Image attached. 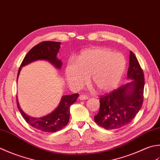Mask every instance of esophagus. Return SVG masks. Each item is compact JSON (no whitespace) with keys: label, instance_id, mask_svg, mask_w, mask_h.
Wrapping results in <instances>:
<instances>
[{"label":"esophagus","instance_id":"34e87169","mask_svg":"<svg viewBox=\"0 0 160 160\" xmlns=\"http://www.w3.org/2000/svg\"><path fill=\"white\" fill-rule=\"evenodd\" d=\"M79 99L80 100L83 101V100H86V99H88V96H86V95H84V94H81V95L79 97Z\"/></svg>","mask_w":160,"mask_h":160}]
</instances>
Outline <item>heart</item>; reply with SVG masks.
Masks as SVG:
<instances>
[{"label": "heart", "instance_id": "obj_1", "mask_svg": "<svg viewBox=\"0 0 160 160\" xmlns=\"http://www.w3.org/2000/svg\"><path fill=\"white\" fill-rule=\"evenodd\" d=\"M126 68V59L119 53L106 48L88 49L81 52L75 62L66 68L67 82L74 88H80L88 79L101 92H107L118 86Z\"/></svg>", "mask_w": 160, "mask_h": 160}]
</instances>
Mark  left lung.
Wrapping results in <instances>:
<instances>
[{
	"mask_svg": "<svg viewBox=\"0 0 160 160\" xmlns=\"http://www.w3.org/2000/svg\"><path fill=\"white\" fill-rule=\"evenodd\" d=\"M127 77L132 81L100 97L99 112L94 122L106 130L128 124L139 111L144 102V74L138 58L130 52Z\"/></svg>",
	"mask_w": 160,
	"mask_h": 160,
	"instance_id": "obj_1",
	"label": "left lung"
}]
</instances>
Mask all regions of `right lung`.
I'll list each match as a JSON object with an SVG mask.
<instances>
[{"instance_id": "1", "label": "right lung", "mask_w": 160, "mask_h": 160, "mask_svg": "<svg viewBox=\"0 0 160 160\" xmlns=\"http://www.w3.org/2000/svg\"><path fill=\"white\" fill-rule=\"evenodd\" d=\"M60 44L61 42L43 41L32 48L22 61L18 70L17 79L22 66L37 60H47L56 68H61L62 62L57 58ZM78 97V93L63 96L61 98L59 105L52 112L41 118H33L26 115L19 106L17 97L16 102L21 115L30 126L41 131L54 132L61 130L68 124L70 119V108L72 104L76 102Z\"/></svg>"}]
</instances>
